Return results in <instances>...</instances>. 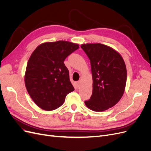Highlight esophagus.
<instances>
[{
	"mask_svg": "<svg viewBox=\"0 0 151 151\" xmlns=\"http://www.w3.org/2000/svg\"><path fill=\"white\" fill-rule=\"evenodd\" d=\"M81 81H77V83H76V86H77V88H79V87H80V86H81Z\"/></svg>",
	"mask_w": 151,
	"mask_h": 151,
	"instance_id": "34e87169",
	"label": "esophagus"
}]
</instances>
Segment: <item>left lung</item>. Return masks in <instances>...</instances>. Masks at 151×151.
I'll list each match as a JSON object with an SVG mask.
<instances>
[{"label":"left lung","mask_w":151,"mask_h":151,"mask_svg":"<svg viewBox=\"0 0 151 151\" xmlns=\"http://www.w3.org/2000/svg\"><path fill=\"white\" fill-rule=\"evenodd\" d=\"M91 62L93 93L85 101L86 106L94 111H103L120 101L124 93L127 68L121 55L101 43H87L81 46Z\"/></svg>","instance_id":"left-lung-1"}]
</instances>
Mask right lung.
Segmentation results:
<instances>
[{
    "mask_svg": "<svg viewBox=\"0 0 151 151\" xmlns=\"http://www.w3.org/2000/svg\"><path fill=\"white\" fill-rule=\"evenodd\" d=\"M79 48L66 41L46 42L32 53L27 64L25 86L31 99L44 110L52 111L63 104L67 94L74 90L65 59Z\"/></svg>",
    "mask_w": 151,
    "mask_h": 151,
    "instance_id": "1",
    "label": "right lung"
}]
</instances>
